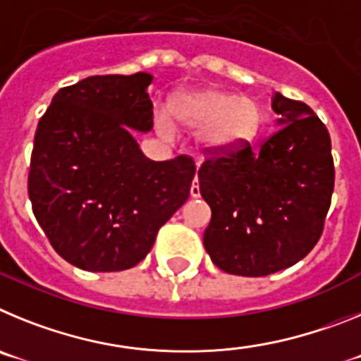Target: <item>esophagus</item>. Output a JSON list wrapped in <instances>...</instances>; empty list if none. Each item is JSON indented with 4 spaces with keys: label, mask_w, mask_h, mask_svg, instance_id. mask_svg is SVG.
Segmentation results:
<instances>
[{
    "label": "esophagus",
    "mask_w": 361,
    "mask_h": 361,
    "mask_svg": "<svg viewBox=\"0 0 361 361\" xmlns=\"http://www.w3.org/2000/svg\"><path fill=\"white\" fill-rule=\"evenodd\" d=\"M190 195L193 197V199H197V197H200V188H199V184H197V178H195V180H193V184H191Z\"/></svg>",
    "instance_id": "34e87169"
}]
</instances>
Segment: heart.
<instances>
[{"mask_svg": "<svg viewBox=\"0 0 361 361\" xmlns=\"http://www.w3.org/2000/svg\"><path fill=\"white\" fill-rule=\"evenodd\" d=\"M168 111L180 128L199 130L197 146L209 157L222 155L251 139L260 123V111L251 99L213 88L178 92L170 99ZM157 124L164 135L173 133L166 119H159Z\"/></svg>", "mask_w": 361, "mask_h": 361, "instance_id": "1", "label": "heart"}]
</instances>
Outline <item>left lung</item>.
Instances as JSON below:
<instances>
[{"label":"left lung","instance_id":"8db88e82","mask_svg":"<svg viewBox=\"0 0 361 361\" xmlns=\"http://www.w3.org/2000/svg\"><path fill=\"white\" fill-rule=\"evenodd\" d=\"M273 135L206 161L199 170L212 208L204 247L216 267L266 276L291 267L314 247L334 188L331 137L307 104L275 92Z\"/></svg>","mask_w":361,"mask_h":361}]
</instances>
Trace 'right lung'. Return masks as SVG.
<instances>
[{
	"label": "right lung",
	"instance_id": "1",
	"mask_svg": "<svg viewBox=\"0 0 361 361\" xmlns=\"http://www.w3.org/2000/svg\"><path fill=\"white\" fill-rule=\"evenodd\" d=\"M153 75H92L57 92L37 124L28 195L41 229L85 271L130 269L188 200L195 166L155 162L133 132L153 128Z\"/></svg>",
	"mask_w": 361,
	"mask_h": 361
}]
</instances>
